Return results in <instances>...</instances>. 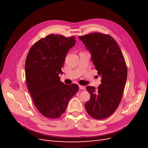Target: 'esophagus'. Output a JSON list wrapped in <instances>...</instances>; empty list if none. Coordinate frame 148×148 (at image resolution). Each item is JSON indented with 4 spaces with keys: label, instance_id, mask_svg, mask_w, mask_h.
I'll return each instance as SVG.
<instances>
[{
    "label": "esophagus",
    "instance_id": "obj_1",
    "mask_svg": "<svg viewBox=\"0 0 148 148\" xmlns=\"http://www.w3.org/2000/svg\"><path fill=\"white\" fill-rule=\"evenodd\" d=\"M79 88L80 89H83V90H84V89H86V87L84 86H81V85H79Z\"/></svg>",
    "mask_w": 148,
    "mask_h": 148
}]
</instances>
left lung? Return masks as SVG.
Here are the masks:
<instances>
[{"mask_svg":"<svg viewBox=\"0 0 148 148\" xmlns=\"http://www.w3.org/2000/svg\"><path fill=\"white\" fill-rule=\"evenodd\" d=\"M91 55V60L101 77L97 89L87 86L90 100L84 105L88 114L96 119L109 117L122 99L127 78L124 57L115 40L108 34L95 33L79 36Z\"/></svg>","mask_w":148,"mask_h":148,"instance_id":"1","label":"left lung"}]
</instances>
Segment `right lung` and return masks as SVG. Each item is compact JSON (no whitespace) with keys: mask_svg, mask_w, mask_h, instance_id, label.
<instances>
[{"mask_svg":"<svg viewBox=\"0 0 148 148\" xmlns=\"http://www.w3.org/2000/svg\"><path fill=\"white\" fill-rule=\"evenodd\" d=\"M75 37L49 34L31 47L25 62V76L34 104L42 115L59 118L78 91L77 84L60 82L66 53L75 46Z\"/></svg>","mask_w":148,"mask_h":148,"instance_id":"add662e5","label":"right lung"}]
</instances>
